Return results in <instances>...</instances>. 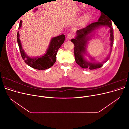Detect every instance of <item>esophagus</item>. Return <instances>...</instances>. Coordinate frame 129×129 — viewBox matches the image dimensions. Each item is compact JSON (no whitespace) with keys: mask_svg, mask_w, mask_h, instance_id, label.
Masks as SVG:
<instances>
[{"mask_svg":"<svg viewBox=\"0 0 129 129\" xmlns=\"http://www.w3.org/2000/svg\"><path fill=\"white\" fill-rule=\"evenodd\" d=\"M74 37V35L72 33H68L67 36V39H71Z\"/></svg>","mask_w":129,"mask_h":129,"instance_id":"1","label":"esophagus"}]
</instances>
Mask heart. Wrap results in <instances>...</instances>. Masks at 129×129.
<instances>
[{
  "label": "heart",
  "mask_w": 129,
  "mask_h": 129,
  "mask_svg": "<svg viewBox=\"0 0 129 129\" xmlns=\"http://www.w3.org/2000/svg\"><path fill=\"white\" fill-rule=\"evenodd\" d=\"M78 17H80L81 16V14L79 13L78 14ZM91 17L89 14L87 13L84 14L83 16L81 18V20H80V26L81 27H84L85 25H87L88 23L89 22V21L90 20Z\"/></svg>",
  "instance_id": "obj_1"
}]
</instances>
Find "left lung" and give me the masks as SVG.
Returning a JSON list of instances; mask_svg holds the SVG:
<instances>
[{
	"label": "left lung",
	"mask_w": 129,
	"mask_h": 129,
	"mask_svg": "<svg viewBox=\"0 0 129 129\" xmlns=\"http://www.w3.org/2000/svg\"><path fill=\"white\" fill-rule=\"evenodd\" d=\"M111 20L108 18L106 15L101 13V15L97 22L92 23L87 26L85 28L77 30L76 36L74 39H71V41L74 45V55L76 63L83 68H89L90 69H95L100 68L105 63L110 57L113 42H114V30H113ZM102 26H107L110 28V41H111V52L106 60L101 63L95 62L94 58L89 57L91 61H88L85 58L84 55H87L86 53V47L88 41L92 36V33L96 29Z\"/></svg>",
	"instance_id": "1"
}]
</instances>
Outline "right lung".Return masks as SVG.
Instances as JSON below:
<instances>
[{
	"instance_id": "1",
	"label": "right lung",
	"mask_w": 129,
	"mask_h": 129,
	"mask_svg": "<svg viewBox=\"0 0 129 129\" xmlns=\"http://www.w3.org/2000/svg\"><path fill=\"white\" fill-rule=\"evenodd\" d=\"M38 9H36L34 11H36ZM22 22L21 20L20 22L19 29H20L21 27ZM19 37H20V35H19V32H18L17 42L23 60L25 61V63L30 67L39 70L48 69L55 63L58 50L63 44L65 40V36L64 34L53 38L50 40L48 47L44 55L40 57H31L27 55L24 50L22 48L21 43Z\"/></svg>"
}]
</instances>
